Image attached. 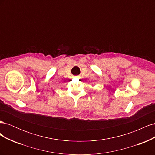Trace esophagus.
Wrapping results in <instances>:
<instances>
[{"instance_id": "esophagus-1", "label": "esophagus", "mask_w": 155, "mask_h": 155, "mask_svg": "<svg viewBox=\"0 0 155 155\" xmlns=\"http://www.w3.org/2000/svg\"><path fill=\"white\" fill-rule=\"evenodd\" d=\"M77 77H78V78H79V76H77Z\"/></svg>"}]
</instances>
